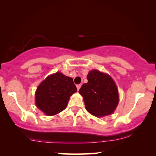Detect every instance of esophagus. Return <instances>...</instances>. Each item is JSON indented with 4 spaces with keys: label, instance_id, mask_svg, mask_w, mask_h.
<instances>
[{
    "label": "esophagus",
    "instance_id": "34e87169",
    "mask_svg": "<svg viewBox=\"0 0 156 156\" xmlns=\"http://www.w3.org/2000/svg\"><path fill=\"white\" fill-rule=\"evenodd\" d=\"M81 86H82V85H81V84H77V85H76V88H77V90H79V89H80Z\"/></svg>",
    "mask_w": 156,
    "mask_h": 156
}]
</instances>
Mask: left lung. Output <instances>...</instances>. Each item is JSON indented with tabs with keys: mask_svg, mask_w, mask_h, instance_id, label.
<instances>
[{
	"mask_svg": "<svg viewBox=\"0 0 156 156\" xmlns=\"http://www.w3.org/2000/svg\"><path fill=\"white\" fill-rule=\"evenodd\" d=\"M87 80L88 82L79 91L84 98L86 109L97 117L112 114L119 103L118 89L112 78L98 70H91Z\"/></svg>",
	"mask_w": 156,
	"mask_h": 156,
	"instance_id": "left-lung-1",
	"label": "left lung"
}]
</instances>
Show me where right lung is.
Listing matches in <instances>:
<instances>
[{
    "label": "right lung",
    "instance_id": "right-lung-1",
    "mask_svg": "<svg viewBox=\"0 0 156 156\" xmlns=\"http://www.w3.org/2000/svg\"><path fill=\"white\" fill-rule=\"evenodd\" d=\"M76 91L73 79L57 72L48 76L37 87L36 105L46 115H55L65 109L69 97Z\"/></svg>",
    "mask_w": 156,
    "mask_h": 156
}]
</instances>
